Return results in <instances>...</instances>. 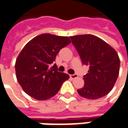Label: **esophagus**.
Instances as JSON below:
<instances>
[{
	"mask_svg": "<svg viewBox=\"0 0 128 128\" xmlns=\"http://www.w3.org/2000/svg\"><path fill=\"white\" fill-rule=\"evenodd\" d=\"M78 76L77 74H73V75H70V78H72V79H75V78H78Z\"/></svg>",
	"mask_w": 128,
	"mask_h": 128,
	"instance_id": "esophagus-1",
	"label": "esophagus"
}]
</instances>
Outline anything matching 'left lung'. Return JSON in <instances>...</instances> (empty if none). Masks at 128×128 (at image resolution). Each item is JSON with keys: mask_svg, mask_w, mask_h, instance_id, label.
I'll return each instance as SVG.
<instances>
[{"mask_svg": "<svg viewBox=\"0 0 128 128\" xmlns=\"http://www.w3.org/2000/svg\"><path fill=\"white\" fill-rule=\"evenodd\" d=\"M84 65L88 66L84 76V86L79 94L88 99H99L113 88L119 73L120 60L116 51L98 37L90 35L70 36Z\"/></svg>", "mask_w": 128, "mask_h": 128, "instance_id": "8db88e82", "label": "left lung"}]
</instances>
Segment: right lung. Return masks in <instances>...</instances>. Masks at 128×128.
<instances>
[{
  "label": "right lung",
  "mask_w": 128,
  "mask_h": 128,
  "mask_svg": "<svg viewBox=\"0 0 128 128\" xmlns=\"http://www.w3.org/2000/svg\"><path fill=\"white\" fill-rule=\"evenodd\" d=\"M70 43L67 36L43 34L31 40L22 49L15 64L16 75L23 90L37 100H47L58 92L69 75L58 72L56 56Z\"/></svg>",
  "instance_id": "obj_1"
}]
</instances>
